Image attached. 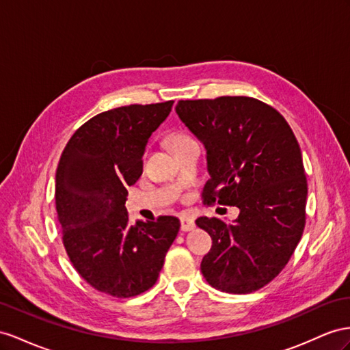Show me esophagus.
<instances>
[{
  "mask_svg": "<svg viewBox=\"0 0 350 350\" xmlns=\"http://www.w3.org/2000/svg\"><path fill=\"white\" fill-rule=\"evenodd\" d=\"M180 226H182V230H183V232H189V230H192V229L195 228V221H193V219H191V217L183 216V217L180 219Z\"/></svg>",
  "mask_w": 350,
  "mask_h": 350,
  "instance_id": "obj_1",
  "label": "esophagus"
}]
</instances>
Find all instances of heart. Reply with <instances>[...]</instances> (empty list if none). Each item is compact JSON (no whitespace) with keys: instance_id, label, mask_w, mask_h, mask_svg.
I'll return each instance as SVG.
<instances>
[{"instance_id":"heart-1","label":"heart","mask_w":350,"mask_h":350,"mask_svg":"<svg viewBox=\"0 0 350 350\" xmlns=\"http://www.w3.org/2000/svg\"><path fill=\"white\" fill-rule=\"evenodd\" d=\"M189 139H192V137H189L185 133H174V134H172V136L168 137V145H170V148L174 149L176 146L182 145V143H185L186 140H189Z\"/></svg>"}]
</instances>
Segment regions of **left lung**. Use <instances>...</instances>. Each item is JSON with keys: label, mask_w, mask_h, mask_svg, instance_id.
I'll return each instance as SVG.
<instances>
[{"label": "left lung", "mask_w": 350, "mask_h": 350, "mask_svg": "<svg viewBox=\"0 0 350 350\" xmlns=\"http://www.w3.org/2000/svg\"><path fill=\"white\" fill-rule=\"evenodd\" d=\"M176 112L207 150L204 202L239 208L232 223L196 219L213 239L201 272L220 291L253 293L282 271L303 234L308 182L297 139L253 97L180 100Z\"/></svg>", "instance_id": "8db88e82"}]
</instances>
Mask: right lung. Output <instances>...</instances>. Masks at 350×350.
Listing matches in <instances>:
<instances>
[{"label":"right lung","mask_w":350,"mask_h":350,"mask_svg":"<svg viewBox=\"0 0 350 350\" xmlns=\"http://www.w3.org/2000/svg\"><path fill=\"white\" fill-rule=\"evenodd\" d=\"M173 103L121 106L93 116L69 139L56 170L66 253L90 285L113 297H133L157 282L180 229L173 216L130 225L125 208L146 143Z\"/></svg>","instance_id":"1"}]
</instances>
